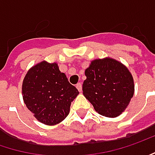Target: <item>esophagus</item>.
Here are the masks:
<instances>
[{
  "label": "esophagus",
  "instance_id": "obj_1",
  "mask_svg": "<svg viewBox=\"0 0 155 155\" xmlns=\"http://www.w3.org/2000/svg\"><path fill=\"white\" fill-rule=\"evenodd\" d=\"M76 87L78 88V90L79 92H82V84L78 83L76 84Z\"/></svg>",
  "mask_w": 155,
  "mask_h": 155
}]
</instances>
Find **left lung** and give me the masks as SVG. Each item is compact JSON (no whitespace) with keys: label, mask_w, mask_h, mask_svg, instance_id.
I'll list each match as a JSON object with an SVG mask.
<instances>
[{"label":"left lung","mask_w":155,"mask_h":155,"mask_svg":"<svg viewBox=\"0 0 155 155\" xmlns=\"http://www.w3.org/2000/svg\"><path fill=\"white\" fill-rule=\"evenodd\" d=\"M83 94L101 116L115 117L127 107L134 94L131 74L111 58L92 61L84 72Z\"/></svg>","instance_id":"8db88e82"}]
</instances>
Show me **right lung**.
<instances>
[{
  "label": "right lung",
  "instance_id": "right-lung-1",
  "mask_svg": "<svg viewBox=\"0 0 155 155\" xmlns=\"http://www.w3.org/2000/svg\"><path fill=\"white\" fill-rule=\"evenodd\" d=\"M23 98L39 122L54 125L63 121L71 101L78 94L56 63L42 61L27 72L23 82Z\"/></svg>",
  "mask_w": 155,
  "mask_h": 155
}]
</instances>
